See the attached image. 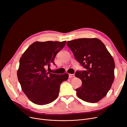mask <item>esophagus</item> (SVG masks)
<instances>
[{
    "label": "esophagus",
    "mask_w": 127,
    "mask_h": 127,
    "mask_svg": "<svg viewBox=\"0 0 127 127\" xmlns=\"http://www.w3.org/2000/svg\"><path fill=\"white\" fill-rule=\"evenodd\" d=\"M75 77V75L74 74H69V78H73V77Z\"/></svg>",
    "instance_id": "esophagus-1"
}]
</instances>
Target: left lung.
<instances>
[{
    "instance_id": "1",
    "label": "left lung",
    "mask_w": 127,
    "mask_h": 127,
    "mask_svg": "<svg viewBox=\"0 0 127 127\" xmlns=\"http://www.w3.org/2000/svg\"><path fill=\"white\" fill-rule=\"evenodd\" d=\"M67 46L86 70L77 71L82 81L76 89L82 100L96 103L106 96L114 80V60L104 44L97 38H80L68 41Z\"/></svg>"
}]
</instances>
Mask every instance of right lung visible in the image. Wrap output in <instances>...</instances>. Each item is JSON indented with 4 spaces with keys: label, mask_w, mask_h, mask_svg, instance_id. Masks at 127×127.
Listing matches in <instances>:
<instances>
[{
    "label": "right lung",
    "mask_w": 127,
    "mask_h": 127,
    "mask_svg": "<svg viewBox=\"0 0 127 127\" xmlns=\"http://www.w3.org/2000/svg\"><path fill=\"white\" fill-rule=\"evenodd\" d=\"M66 41H36L23 53L17 71L22 90L29 100L36 104L50 103L58 97L61 84L67 80L68 74L47 72L53 64L57 54Z\"/></svg>",
    "instance_id": "1"
}]
</instances>
